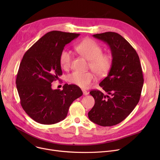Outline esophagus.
I'll use <instances>...</instances> for the list:
<instances>
[{
    "instance_id": "obj_1",
    "label": "esophagus",
    "mask_w": 160,
    "mask_h": 160,
    "mask_svg": "<svg viewBox=\"0 0 160 160\" xmlns=\"http://www.w3.org/2000/svg\"><path fill=\"white\" fill-rule=\"evenodd\" d=\"M82 92H83V95H88V92L85 89H82Z\"/></svg>"
}]
</instances>
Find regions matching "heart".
<instances>
[{
    "instance_id": "1",
    "label": "heart",
    "mask_w": 160,
    "mask_h": 160,
    "mask_svg": "<svg viewBox=\"0 0 160 160\" xmlns=\"http://www.w3.org/2000/svg\"><path fill=\"white\" fill-rule=\"evenodd\" d=\"M76 50L80 55L89 61V67L98 77H104L112 69V56L110 54H102V48L94 40H83L76 47ZM72 58L69 50H62L60 56V63L62 69L69 68ZM94 80L95 75L91 72L74 71L68 76V81L71 83L83 89L89 88Z\"/></svg>"
}]
</instances>
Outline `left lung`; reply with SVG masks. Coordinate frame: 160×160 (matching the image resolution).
<instances>
[{
    "mask_svg": "<svg viewBox=\"0 0 160 160\" xmlns=\"http://www.w3.org/2000/svg\"><path fill=\"white\" fill-rule=\"evenodd\" d=\"M93 36L110 47L113 65L107 77L99 83L108 95L99 90L89 92L95 99V105L88 117L97 124L111 127L124 120L138 104L143 76L138 53L122 36L112 32Z\"/></svg>",
    "mask_w": 160,
    "mask_h": 160,
    "instance_id": "1",
    "label": "left lung"
}]
</instances>
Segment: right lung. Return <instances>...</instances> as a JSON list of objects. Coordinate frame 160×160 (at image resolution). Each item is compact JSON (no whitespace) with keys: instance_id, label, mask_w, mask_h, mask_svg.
<instances>
[{"instance_id":"right-lung-1","label":"right lung","mask_w":160,"mask_h":160,"mask_svg":"<svg viewBox=\"0 0 160 160\" xmlns=\"http://www.w3.org/2000/svg\"><path fill=\"white\" fill-rule=\"evenodd\" d=\"M80 33L51 31L25 52L17 74L21 104L28 115L42 124H52L67 117L74 100L83 94L76 85L65 83L63 90L51 83L62 75L60 56L64 47Z\"/></svg>"}]
</instances>
